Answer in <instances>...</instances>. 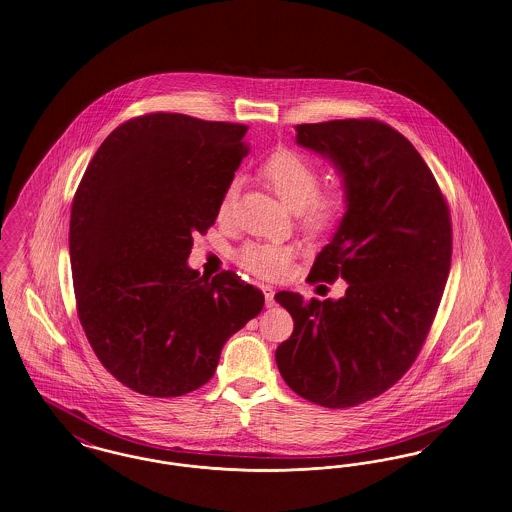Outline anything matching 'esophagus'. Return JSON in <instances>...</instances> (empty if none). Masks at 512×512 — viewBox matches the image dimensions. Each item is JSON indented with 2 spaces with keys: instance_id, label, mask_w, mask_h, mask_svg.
<instances>
[{
  "instance_id": "1",
  "label": "esophagus",
  "mask_w": 512,
  "mask_h": 512,
  "mask_svg": "<svg viewBox=\"0 0 512 512\" xmlns=\"http://www.w3.org/2000/svg\"><path fill=\"white\" fill-rule=\"evenodd\" d=\"M262 293L266 296V306H273V296H275V291H273V287H269V285H262Z\"/></svg>"
}]
</instances>
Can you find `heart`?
<instances>
[{"instance_id":"obj_1","label":"heart","mask_w":512,"mask_h":512,"mask_svg":"<svg viewBox=\"0 0 512 512\" xmlns=\"http://www.w3.org/2000/svg\"><path fill=\"white\" fill-rule=\"evenodd\" d=\"M258 175L273 192L295 210L300 227L310 235H323L339 225L349 208V189L333 183L320 190V167L289 148H277L258 165ZM239 183L231 181L217 204V217L227 219L235 210ZM295 256V248L281 243H246L233 254L235 262L264 279L281 277Z\"/></svg>"}]
</instances>
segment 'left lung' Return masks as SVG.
<instances>
[{
  "instance_id": "1",
  "label": "left lung",
  "mask_w": 512,
  "mask_h": 512,
  "mask_svg": "<svg viewBox=\"0 0 512 512\" xmlns=\"http://www.w3.org/2000/svg\"><path fill=\"white\" fill-rule=\"evenodd\" d=\"M296 142L329 158L349 189L308 281L349 287L339 300L277 293L295 329L275 360L302 399L349 408L393 387L422 349L451 268V214L430 167L387 123L296 125Z\"/></svg>"
}]
</instances>
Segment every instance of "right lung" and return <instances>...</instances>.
Here are the masks:
<instances>
[{
    "instance_id": "obj_1",
    "label": "right lung",
    "mask_w": 512,
    "mask_h": 512,
    "mask_svg": "<svg viewBox=\"0 0 512 512\" xmlns=\"http://www.w3.org/2000/svg\"><path fill=\"white\" fill-rule=\"evenodd\" d=\"M246 125L148 113L119 125L88 163L69 227L82 329L125 387L181 397L216 372L225 341L264 295L235 271L187 266L248 154Z\"/></svg>"
}]
</instances>
